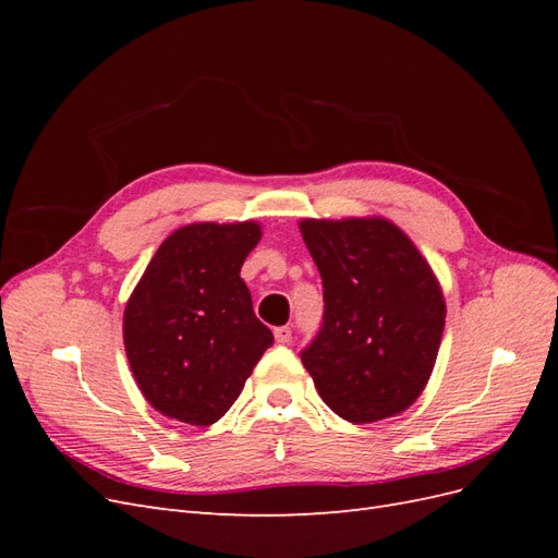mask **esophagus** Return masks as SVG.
<instances>
[{
    "instance_id": "1",
    "label": "esophagus",
    "mask_w": 558,
    "mask_h": 558,
    "mask_svg": "<svg viewBox=\"0 0 558 558\" xmlns=\"http://www.w3.org/2000/svg\"><path fill=\"white\" fill-rule=\"evenodd\" d=\"M291 328L289 326H279V328H275V340L279 342V344H289L291 342Z\"/></svg>"
}]
</instances>
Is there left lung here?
Segmentation results:
<instances>
[{"label":"left lung","instance_id":"left-lung-1","mask_svg":"<svg viewBox=\"0 0 558 558\" xmlns=\"http://www.w3.org/2000/svg\"><path fill=\"white\" fill-rule=\"evenodd\" d=\"M298 226L324 281V328L302 351L320 400L351 424L404 412L442 342L447 305L433 267L381 216Z\"/></svg>","mask_w":558,"mask_h":558}]
</instances>
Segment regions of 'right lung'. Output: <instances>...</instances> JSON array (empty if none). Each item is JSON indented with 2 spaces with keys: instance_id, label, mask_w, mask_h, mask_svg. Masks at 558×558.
<instances>
[{
  "instance_id": "right-lung-1",
  "label": "right lung",
  "mask_w": 558,
  "mask_h": 558,
  "mask_svg": "<svg viewBox=\"0 0 558 558\" xmlns=\"http://www.w3.org/2000/svg\"><path fill=\"white\" fill-rule=\"evenodd\" d=\"M260 223H191L146 265L125 305L123 342L142 396L191 426L221 418L275 337L240 277Z\"/></svg>"
}]
</instances>
